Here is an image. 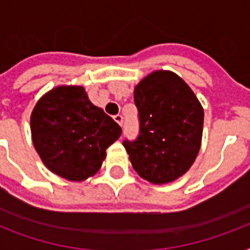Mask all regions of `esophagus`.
I'll list each match as a JSON object with an SVG mask.
<instances>
[{
  "instance_id": "esophagus-1",
  "label": "esophagus",
  "mask_w": 250,
  "mask_h": 250,
  "mask_svg": "<svg viewBox=\"0 0 250 250\" xmlns=\"http://www.w3.org/2000/svg\"><path fill=\"white\" fill-rule=\"evenodd\" d=\"M114 121L117 122L118 125H123V122H125V118H123V115H121V114H118V115H115V117H114Z\"/></svg>"
}]
</instances>
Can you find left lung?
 I'll return each mask as SVG.
<instances>
[{
    "instance_id": "left-lung-1",
    "label": "left lung",
    "mask_w": 250,
    "mask_h": 250,
    "mask_svg": "<svg viewBox=\"0 0 250 250\" xmlns=\"http://www.w3.org/2000/svg\"><path fill=\"white\" fill-rule=\"evenodd\" d=\"M139 135L123 141L133 168L154 184L170 183L189 170L201 146L204 110L186 82L156 71L133 93Z\"/></svg>"
}]
</instances>
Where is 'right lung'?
<instances>
[{
    "instance_id": "right-lung-1",
    "label": "right lung",
    "mask_w": 250,
    "mask_h": 250,
    "mask_svg": "<svg viewBox=\"0 0 250 250\" xmlns=\"http://www.w3.org/2000/svg\"><path fill=\"white\" fill-rule=\"evenodd\" d=\"M33 145L54 174L82 182L100 170L121 125L88 100L83 86H58L37 102L31 115Z\"/></svg>"
}]
</instances>
